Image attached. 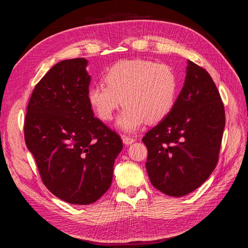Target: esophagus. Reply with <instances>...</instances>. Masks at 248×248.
Segmentation results:
<instances>
[{
  "label": "esophagus",
  "instance_id": "1",
  "mask_svg": "<svg viewBox=\"0 0 248 248\" xmlns=\"http://www.w3.org/2000/svg\"><path fill=\"white\" fill-rule=\"evenodd\" d=\"M122 140H123V142L124 144L126 145V146H129V145H131L132 142H134V139H132V138H129V137H126V136H123L122 137Z\"/></svg>",
  "mask_w": 248,
  "mask_h": 248
}]
</instances>
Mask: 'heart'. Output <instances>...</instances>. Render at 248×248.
Returning <instances> with one entry per match:
<instances>
[{"mask_svg": "<svg viewBox=\"0 0 248 248\" xmlns=\"http://www.w3.org/2000/svg\"><path fill=\"white\" fill-rule=\"evenodd\" d=\"M104 81L107 86L89 89V102L98 118L108 122L123 100L125 108L118 118V127L125 132L137 131L145 121H161L174 107L178 78L167 64L126 60L112 65L104 74Z\"/></svg>", "mask_w": 248, "mask_h": 248, "instance_id": "b5f03b06", "label": "heart"}]
</instances>
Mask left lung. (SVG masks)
I'll return each mask as SVG.
<instances>
[{
	"mask_svg": "<svg viewBox=\"0 0 248 248\" xmlns=\"http://www.w3.org/2000/svg\"><path fill=\"white\" fill-rule=\"evenodd\" d=\"M224 125L223 103L212 78L188 61L174 107L142 138L146 169L155 188L170 197L199 188L218 161Z\"/></svg>",
	"mask_w": 248,
	"mask_h": 248,
	"instance_id": "left-lung-1",
	"label": "left lung"
}]
</instances>
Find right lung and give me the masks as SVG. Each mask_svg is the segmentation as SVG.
<instances>
[{"instance_id":"1","label":"right lung","mask_w":248,"mask_h":248,"mask_svg":"<svg viewBox=\"0 0 248 248\" xmlns=\"http://www.w3.org/2000/svg\"><path fill=\"white\" fill-rule=\"evenodd\" d=\"M84 58L64 60L36 85L25 120L26 145L42 182L74 205L99 200L111 184L120 136L94 117Z\"/></svg>"}]
</instances>
